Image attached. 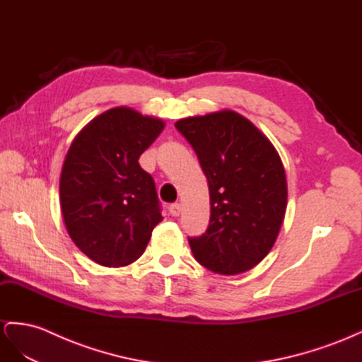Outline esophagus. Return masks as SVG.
<instances>
[{
  "mask_svg": "<svg viewBox=\"0 0 362 362\" xmlns=\"http://www.w3.org/2000/svg\"><path fill=\"white\" fill-rule=\"evenodd\" d=\"M168 209H170V214H171L173 216H179L180 212H182V204H180V203H174V204H171Z\"/></svg>",
  "mask_w": 362,
  "mask_h": 362,
  "instance_id": "obj_1",
  "label": "esophagus"
}]
</instances>
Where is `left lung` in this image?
Returning <instances> with one entry per match:
<instances>
[{
    "instance_id": "1",
    "label": "left lung",
    "mask_w": 362,
    "mask_h": 362,
    "mask_svg": "<svg viewBox=\"0 0 362 362\" xmlns=\"http://www.w3.org/2000/svg\"><path fill=\"white\" fill-rule=\"evenodd\" d=\"M206 179L211 219L202 236L188 238L195 260L223 275L259 264L274 247L287 206L286 173L275 147L235 111L176 123Z\"/></svg>"
}]
</instances>
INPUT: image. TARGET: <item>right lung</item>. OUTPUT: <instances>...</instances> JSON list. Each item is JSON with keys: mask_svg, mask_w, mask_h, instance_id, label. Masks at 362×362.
<instances>
[{"mask_svg": "<svg viewBox=\"0 0 362 362\" xmlns=\"http://www.w3.org/2000/svg\"><path fill=\"white\" fill-rule=\"evenodd\" d=\"M164 126L131 108H112L93 119L69 148L62 212L69 236L93 262L131 264L162 221L155 180L138 159Z\"/></svg>", "mask_w": 362, "mask_h": 362, "instance_id": "1", "label": "right lung"}]
</instances>
